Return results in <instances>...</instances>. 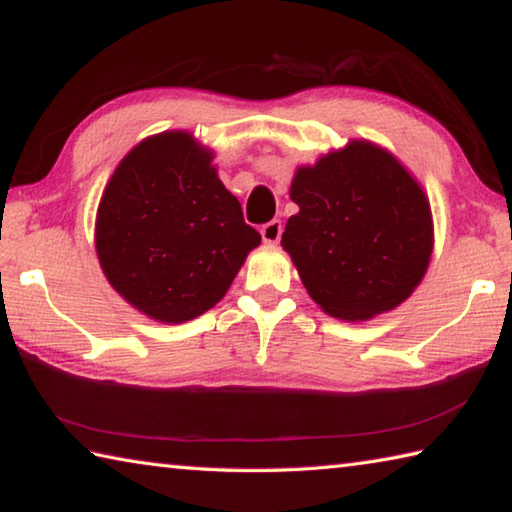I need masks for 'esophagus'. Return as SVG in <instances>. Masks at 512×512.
<instances>
[{
  "instance_id": "obj_1",
  "label": "esophagus",
  "mask_w": 512,
  "mask_h": 512,
  "mask_svg": "<svg viewBox=\"0 0 512 512\" xmlns=\"http://www.w3.org/2000/svg\"><path fill=\"white\" fill-rule=\"evenodd\" d=\"M262 239L264 244H277L282 237V223L280 221H268L266 225H262Z\"/></svg>"
}]
</instances>
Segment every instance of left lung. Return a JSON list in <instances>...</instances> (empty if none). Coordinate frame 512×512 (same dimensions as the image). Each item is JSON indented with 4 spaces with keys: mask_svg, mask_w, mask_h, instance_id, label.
Returning a JSON list of instances; mask_svg holds the SVG:
<instances>
[{
    "mask_svg": "<svg viewBox=\"0 0 512 512\" xmlns=\"http://www.w3.org/2000/svg\"><path fill=\"white\" fill-rule=\"evenodd\" d=\"M300 207L282 248L325 314L361 323L411 296L433 253L431 205L418 180L368 140H350L296 169Z\"/></svg>",
    "mask_w": 512,
    "mask_h": 512,
    "instance_id": "obj_1",
    "label": "left lung"
}]
</instances>
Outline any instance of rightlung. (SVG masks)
<instances>
[{"instance_id": "right-lung-1", "label": "right lung", "mask_w": 512, "mask_h": 512, "mask_svg": "<svg viewBox=\"0 0 512 512\" xmlns=\"http://www.w3.org/2000/svg\"><path fill=\"white\" fill-rule=\"evenodd\" d=\"M212 160L192 133L151 135L124 155L99 201L101 271L158 323H187L212 309L262 244Z\"/></svg>"}]
</instances>
